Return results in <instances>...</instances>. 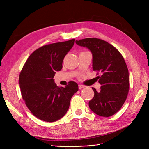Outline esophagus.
Returning a JSON list of instances; mask_svg holds the SVG:
<instances>
[{
  "instance_id": "1",
  "label": "esophagus",
  "mask_w": 149,
  "mask_h": 149,
  "mask_svg": "<svg viewBox=\"0 0 149 149\" xmlns=\"http://www.w3.org/2000/svg\"><path fill=\"white\" fill-rule=\"evenodd\" d=\"M85 87L84 86H83V85H81V84H79V89H82V88H84Z\"/></svg>"
}]
</instances>
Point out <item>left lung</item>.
<instances>
[{"instance_id":"left-lung-1","label":"left lung","mask_w":149,"mask_h":149,"mask_svg":"<svg viewBox=\"0 0 149 149\" xmlns=\"http://www.w3.org/2000/svg\"><path fill=\"white\" fill-rule=\"evenodd\" d=\"M75 43L91 51L93 70L101 74L96 77L102 85L100 91L92 88L95 95L89 102V108L100 116H113L125 102L130 89L128 69L124 58L115 47L102 39L86 38Z\"/></svg>"}]
</instances>
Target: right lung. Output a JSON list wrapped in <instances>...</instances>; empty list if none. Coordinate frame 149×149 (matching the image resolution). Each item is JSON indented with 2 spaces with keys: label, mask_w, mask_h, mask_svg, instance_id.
I'll return each instance as SVG.
<instances>
[{
  "label": "right lung",
  "mask_w": 149,
  "mask_h": 149,
  "mask_svg": "<svg viewBox=\"0 0 149 149\" xmlns=\"http://www.w3.org/2000/svg\"><path fill=\"white\" fill-rule=\"evenodd\" d=\"M74 42V39L39 47L30 55L21 71L22 98L33 115L44 121L54 122L63 117L79 89L75 82H69L65 88L58 87L53 79Z\"/></svg>",
  "instance_id": "1"
}]
</instances>
